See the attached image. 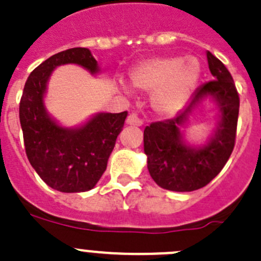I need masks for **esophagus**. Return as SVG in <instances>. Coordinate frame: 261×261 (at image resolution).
Masks as SVG:
<instances>
[{
	"label": "esophagus",
	"instance_id": "esophagus-1",
	"mask_svg": "<svg viewBox=\"0 0 261 261\" xmlns=\"http://www.w3.org/2000/svg\"><path fill=\"white\" fill-rule=\"evenodd\" d=\"M127 124L136 125V127H141V125L143 124V123H142V120L139 119L138 115L134 114V113H132V114L128 115V118H127Z\"/></svg>",
	"mask_w": 261,
	"mask_h": 261
}]
</instances>
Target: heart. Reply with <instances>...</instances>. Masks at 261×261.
<instances>
[{"label":"heart","instance_id":"b5f03b06","mask_svg":"<svg viewBox=\"0 0 261 261\" xmlns=\"http://www.w3.org/2000/svg\"><path fill=\"white\" fill-rule=\"evenodd\" d=\"M199 77V62L180 56L147 59L129 72L132 86L153 92L152 104L162 115H172L184 107Z\"/></svg>","mask_w":261,"mask_h":261}]
</instances>
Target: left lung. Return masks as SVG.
Returning <instances> with one entry per match:
<instances>
[{"mask_svg": "<svg viewBox=\"0 0 261 261\" xmlns=\"http://www.w3.org/2000/svg\"><path fill=\"white\" fill-rule=\"evenodd\" d=\"M212 81L193 95L184 112L172 119L144 128L143 143L149 175L159 187L172 192H193L210 184L228 161L234 147L240 97L233 79L223 63L207 51ZM219 105L220 122L215 134L203 147L194 149L182 141L179 128L204 97Z\"/></svg>", "mask_w": 261, "mask_h": 261, "instance_id": "obj_1", "label": "left lung"}]
</instances>
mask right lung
<instances>
[{
  "label": "right lung",
  "instance_id": "right-lung-1",
  "mask_svg": "<svg viewBox=\"0 0 261 261\" xmlns=\"http://www.w3.org/2000/svg\"><path fill=\"white\" fill-rule=\"evenodd\" d=\"M74 63L99 72L87 48H71L44 61L30 73L20 100V124L29 162L46 185L62 193L92 189L107 170L108 160L128 113H99L80 128L57 124L44 107L46 82L56 67Z\"/></svg>",
  "mask_w": 261,
  "mask_h": 261
}]
</instances>
